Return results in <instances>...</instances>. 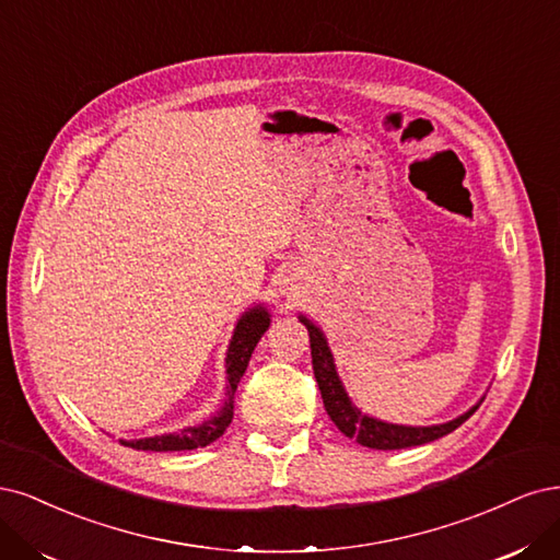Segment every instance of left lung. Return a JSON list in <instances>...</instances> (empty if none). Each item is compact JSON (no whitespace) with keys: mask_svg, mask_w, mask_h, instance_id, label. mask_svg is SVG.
<instances>
[{"mask_svg":"<svg viewBox=\"0 0 560 560\" xmlns=\"http://www.w3.org/2000/svg\"><path fill=\"white\" fill-rule=\"evenodd\" d=\"M300 320L304 323L306 330H310L312 365H314V376H316L318 388H320L323 407H326L328 417L339 428L341 435H347L349 440H355L360 446L393 451V448H407V446L435 442V440L448 435V432H454L460 423L470 419L481 405L479 402L472 409L460 413L458 419L440 423V425H395V423H386V421H378L374 417H368V413H363L351 402L349 393L345 390V386H341L326 335H323V330L318 326H314V323L306 316H300Z\"/></svg>","mask_w":560,"mask_h":560,"instance_id":"obj_1","label":"left lung"}]
</instances>
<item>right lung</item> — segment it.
I'll list each match as a JSON object with an SVG mask.
<instances>
[{"mask_svg": "<svg viewBox=\"0 0 560 560\" xmlns=\"http://www.w3.org/2000/svg\"><path fill=\"white\" fill-rule=\"evenodd\" d=\"M269 328V314L265 306H254V310L244 312V316L237 320V328H234L228 358H225V372H228V398L223 407L213 413L211 419L188 425L182 432H170V435H155V438H143V440H120V444L132 446L137 451H190L200 448L211 442L219 440L225 428L232 423L234 413V390H237L240 378L244 376L250 353H254L256 345L265 330Z\"/></svg>", "mask_w": 560, "mask_h": 560, "instance_id": "add662e5", "label": "right lung"}]
</instances>
